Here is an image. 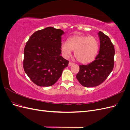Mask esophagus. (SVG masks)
Segmentation results:
<instances>
[{
  "instance_id": "34e87169",
  "label": "esophagus",
  "mask_w": 130,
  "mask_h": 130,
  "mask_svg": "<svg viewBox=\"0 0 130 130\" xmlns=\"http://www.w3.org/2000/svg\"><path fill=\"white\" fill-rule=\"evenodd\" d=\"M74 64V63H72V62H69V63H68V66H69V67H70V66H73Z\"/></svg>"
}]
</instances>
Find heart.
Listing matches in <instances>:
<instances>
[{"label": "heart", "instance_id": "heart-1", "mask_svg": "<svg viewBox=\"0 0 130 130\" xmlns=\"http://www.w3.org/2000/svg\"><path fill=\"white\" fill-rule=\"evenodd\" d=\"M62 54L68 57L74 51L77 60L83 64L89 63L95 58L99 50V42L93 36L75 35L68 39L67 43L62 42L61 45Z\"/></svg>", "mask_w": 130, "mask_h": 130}]
</instances>
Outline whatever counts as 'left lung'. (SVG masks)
Instances as JSON below:
<instances>
[{
    "label": "left lung",
    "instance_id": "1",
    "mask_svg": "<svg viewBox=\"0 0 130 130\" xmlns=\"http://www.w3.org/2000/svg\"><path fill=\"white\" fill-rule=\"evenodd\" d=\"M100 49L95 60L87 65H80L76 78L86 87L100 85L106 79L114 67L115 50L109 38L101 31L98 32Z\"/></svg>",
    "mask_w": 130,
    "mask_h": 130
}]
</instances>
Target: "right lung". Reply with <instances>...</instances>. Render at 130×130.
<instances>
[{
  "instance_id": "add662e5",
  "label": "right lung",
  "mask_w": 130,
  "mask_h": 130,
  "mask_svg": "<svg viewBox=\"0 0 130 130\" xmlns=\"http://www.w3.org/2000/svg\"><path fill=\"white\" fill-rule=\"evenodd\" d=\"M64 32L47 27L34 32L24 50L23 67L34 84L41 87L55 84L69 61L61 56L62 35Z\"/></svg>"
}]
</instances>
